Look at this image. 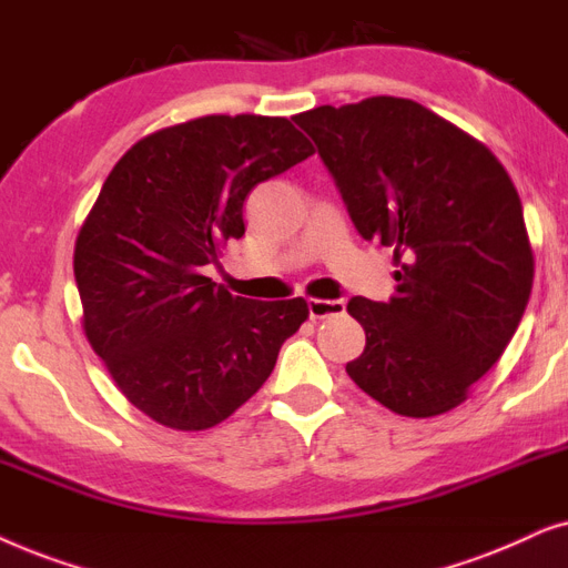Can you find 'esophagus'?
<instances>
[{
  "label": "esophagus",
  "mask_w": 568,
  "mask_h": 568,
  "mask_svg": "<svg viewBox=\"0 0 568 568\" xmlns=\"http://www.w3.org/2000/svg\"><path fill=\"white\" fill-rule=\"evenodd\" d=\"M345 312V301L343 298H308V316L312 320H324V316H332V314H339Z\"/></svg>",
  "instance_id": "esophagus-1"
}]
</instances>
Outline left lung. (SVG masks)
Here are the masks:
<instances>
[{"mask_svg": "<svg viewBox=\"0 0 568 568\" xmlns=\"http://www.w3.org/2000/svg\"><path fill=\"white\" fill-rule=\"evenodd\" d=\"M293 121L361 236L392 246L399 267L389 301H347L366 329L347 376L407 418L452 410L501 358L530 301L535 262L509 173L407 98L320 105Z\"/></svg>", "mask_w": 568, "mask_h": 568, "instance_id": "obj_1", "label": "left lung"}]
</instances>
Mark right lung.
<instances>
[{
	"mask_svg": "<svg viewBox=\"0 0 568 568\" xmlns=\"http://www.w3.org/2000/svg\"><path fill=\"white\" fill-rule=\"evenodd\" d=\"M314 153L283 116H202L148 134L103 181L74 244L82 327L130 403L205 430L236 413L306 322L304 298L233 296L205 275L244 202Z\"/></svg>",
	"mask_w": 568,
	"mask_h": 568,
	"instance_id": "obj_1",
	"label": "right lung"
}]
</instances>
